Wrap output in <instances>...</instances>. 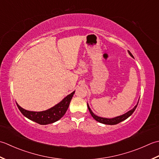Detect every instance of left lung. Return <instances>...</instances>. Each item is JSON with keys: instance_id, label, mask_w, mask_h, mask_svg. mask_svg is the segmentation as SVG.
I'll return each mask as SVG.
<instances>
[{"instance_id": "1", "label": "left lung", "mask_w": 159, "mask_h": 159, "mask_svg": "<svg viewBox=\"0 0 159 159\" xmlns=\"http://www.w3.org/2000/svg\"><path fill=\"white\" fill-rule=\"evenodd\" d=\"M128 51V53L129 56H130L132 57H133V56H132V53L129 52V51ZM138 103L139 102H137V105H136L133 108H132V110H130V111H129L128 112H125V114L124 115H121L120 116H115V117L114 118H111V119H108V118H103V117H101V116H97L96 115L94 114V113L93 112V111H91V109H90V108L89 107V103H87V106H88V108H89V111L90 113V115H91V116H93V117L95 119V120L97 121H98L99 123H102V124H106V125H116L119 124V123H120L123 121L125 120L126 119H128L129 116H131L132 113L134 112V111H135L136 108H137V106L138 105Z\"/></svg>"}]
</instances>
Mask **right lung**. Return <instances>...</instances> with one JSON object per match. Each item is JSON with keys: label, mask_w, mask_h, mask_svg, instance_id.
<instances>
[{"label": "right lung", "mask_w": 159, "mask_h": 159, "mask_svg": "<svg viewBox=\"0 0 159 159\" xmlns=\"http://www.w3.org/2000/svg\"><path fill=\"white\" fill-rule=\"evenodd\" d=\"M74 93H75V91L68 95L60 102L53 106L52 108L44 111L35 112L27 111V110L22 108L17 103L16 104L22 114L25 117L40 125H47L58 121L64 115L67 109L69 108L70 100L72 99Z\"/></svg>", "instance_id": "obj_1"}]
</instances>
